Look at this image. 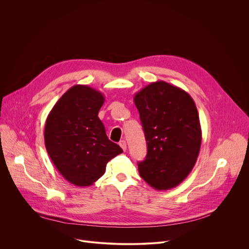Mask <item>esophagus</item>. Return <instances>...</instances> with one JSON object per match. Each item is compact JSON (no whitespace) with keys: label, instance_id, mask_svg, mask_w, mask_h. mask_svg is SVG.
<instances>
[{"label":"esophagus","instance_id":"esophagus-1","mask_svg":"<svg viewBox=\"0 0 249 249\" xmlns=\"http://www.w3.org/2000/svg\"><path fill=\"white\" fill-rule=\"evenodd\" d=\"M119 146L122 148V150L125 152L126 151V149H127V145H126V141H124V140H122V141H120L119 142Z\"/></svg>","mask_w":249,"mask_h":249}]
</instances>
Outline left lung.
<instances>
[{
    "mask_svg": "<svg viewBox=\"0 0 249 249\" xmlns=\"http://www.w3.org/2000/svg\"><path fill=\"white\" fill-rule=\"evenodd\" d=\"M134 102L148 146L145 160L138 163L139 173L155 189L176 187L200 152L202 131L195 102L185 90L163 81L141 89Z\"/></svg>",
    "mask_w": 249,
    "mask_h": 249,
    "instance_id": "left-lung-1",
    "label": "left lung"
}]
</instances>
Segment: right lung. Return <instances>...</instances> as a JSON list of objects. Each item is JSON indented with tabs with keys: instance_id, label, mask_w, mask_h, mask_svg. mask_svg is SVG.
Segmentation results:
<instances>
[{
	"instance_id": "right-lung-1",
	"label": "right lung",
	"mask_w": 249,
	"mask_h": 249,
	"mask_svg": "<svg viewBox=\"0 0 249 249\" xmlns=\"http://www.w3.org/2000/svg\"><path fill=\"white\" fill-rule=\"evenodd\" d=\"M103 103L101 92L77 85L60 97L46 119V151L61 175L76 186L91 185L104 174L107 162L123 153L98 118Z\"/></svg>"
}]
</instances>
